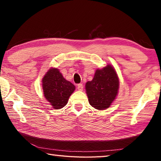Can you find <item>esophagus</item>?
Instances as JSON below:
<instances>
[{
  "label": "esophagus",
  "instance_id": "obj_1",
  "mask_svg": "<svg viewBox=\"0 0 161 161\" xmlns=\"http://www.w3.org/2000/svg\"><path fill=\"white\" fill-rule=\"evenodd\" d=\"M77 88L78 90L82 91L83 90V88H84L83 84H78L77 85Z\"/></svg>",
  "mask_w": 161,
  "mask_h": 161
}]
</instances>
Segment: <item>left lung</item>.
Returning <instances> with one entry per match:
<instances>
[{
    "label": "left lung",
    "mask_w": 161,
    "mask_h": 161,
    "mask_svg": "<svg viewBox=\"0 0 161 161\" xmlns=\"http://www.w3.org/2000/svg\"><path fill=\"white\" fill-rule=\"evenodd\" d=\"M119 80L116 70L111 64L97 69L92 81L86 83L85 89L89 102L98 110L111 106L118 94Z\"/></svg>",
    "instance_id": "left-lung-1"
}]
</instances>
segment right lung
<instances>
[{"label":"right lung","mask_w":161,"mask_h":161,"mask_svg":"<svg viewBox=\"0 0 161 161\" xmlns=\"http://www.w3.org/2000/svg\"><path fill=\"white\" fill-rule=\"evenodd\" d=\"M44 96L53 107L59 109L67 104L75 86L65 80L58 69L50 68L42 80Z\"/></svg>","instance_id":"right-lung-1"}]
</instances>
